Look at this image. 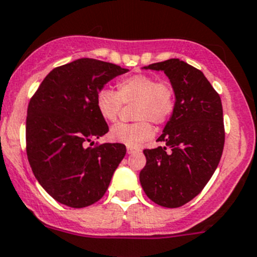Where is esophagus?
I'll use <instances>...</instances> for the list:
<instances>
[{"instance_id": "34e87169", "label": "esophagus", "mask_w": 257, "mask_h": 257, "mask_svg": "<svg viewBox=\"0 0 257 257\" xmlns=\"http://www.w3.org/2000/svg\"><path fill=\"white\" fill-rule=\"evenodd\" d=\"M126 152H128V154H134V153L141 152V149L136 147H126Z\"/></svg>"}]
</instances>
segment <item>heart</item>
<instances>
[{
  "instance_id": "b5f03b06",
  "label": "heart",
  "mask_w": 257,
  "mask_h": 257,
  "mask_svg": "<svg viewBox=\"0 0 257 257\" xmlns=\"http://www.w3.org/2000/svg\"><path fill=\"white\" fill-rule=\"evenodd\" d=\"M136 102L134 123H120L110 129L109 137L115 143L139 147L150 139L154 129L150 124L164 125L175 112L177 94L169 82L158 80L149 74H133L115 83V92L100 89L95 97V107L104 120L115 121L121 105Z\"/></svg>"
}]
</instances>
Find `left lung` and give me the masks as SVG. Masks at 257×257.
Here are the masks:
<instances>
[{"label":"left lung","mask_w":257,"mask_h":257,"mask_svg":"<svg viewBox=\"0 0 257 257\" xmlns=\"http://www.w3.org/2000/svg\"><path fill=\"white\" fill-rule=\"evenodd\" d=\"M144 68L167 74L177 108L158 138L165 147L144 149L147 164L139 180L155 204L179 208L203 190L220 162L225 143L221 99L203 72L180 59Z\"/></svg>","instance_id":"left-lung-1"}]
</instances>
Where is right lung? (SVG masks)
Returning <instances> with one entry per match:
<instances>
[{"label": "right lung", "mask_w": 257, "mask_h": 257, "mask_svg": "<svg viewBox=\"0 0 257 257\" xmlns=\"http://www.w3.org/2000/svg\"><path fill=\"white\" fill-rule=\"evenodd\" d=\"M128 69L80 58L52 69L31 98L26 152L42 188L58 203L85 208L107 191L126 148L120 143L87 147L109 128L95 107L97 93Z\"/></svg>", "instance_id": "add662e5"}]
</instances>
